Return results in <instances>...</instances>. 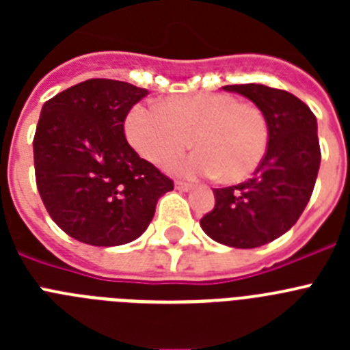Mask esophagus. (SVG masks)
<instances>
[{"label":"esophagus","mask_w":350,"mask_h":350,"mask_svg":"<svg viewBox=\"0 0 350 350\" xmlns=\"http://www.w3.org/2000/svg\"><path fill=\"white\" fill-rule=\"evenodd\" d=\"M175 187H177L178 191H184V193H187V191L193 189V185L187 184V182H175Z\"/></svg>","instance_id":"1"}]
</instances>
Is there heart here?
I'll use <instances>...</instances> for the list:
<instances>
[{
  "instance_id": "obj_1",
  "label": "heart",
  "mask_w": 350,
  "mask_h": 350,
  "mask_svg": "<svg viewBox=\"0 0 350 350\" xmlns=\"http://www.w3.org/2000/svg\"><path fill=\"white\" fill-rule=\"evenodd\" d=\"M124 131L129 144L156 165L184 152L193 138L198 150L175 163V172L217 175L226 184L250 177L268 147L261 110L222 92L170 96L159 108L137 105L126 116Z\"/></svg>"
}]
</instances>
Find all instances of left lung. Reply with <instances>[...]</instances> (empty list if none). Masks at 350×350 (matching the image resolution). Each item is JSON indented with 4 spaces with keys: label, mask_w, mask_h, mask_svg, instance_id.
<instances>
[{
    "label": "left lung",
    "mask_w": 350,
    "mask_h": 350,
    "mask_svg": "<svg viewBox=\"0 0 350 350\" xmlns=\"http://www.w3.org/2000/svg\"><path fill=\"white\" fill-rule=\"evenodd\" d=\"M245 96L268 124L267 154L254 177L215 189V206L200 221L212 240L254 249L289 231L307 206L321 165L317 119L295 94L262 83L224 85Z\"/></svg>",
    "instance_id": "8db88e82"
}]
</instances>
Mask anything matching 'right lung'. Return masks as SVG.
<instances>
[{
	"instance_id": "right-lung-1",
	"label": "right lung",
	"mask_w": 350,
	"mask_h": 350,
	"mask_svg": "<svg viewBox=\"0 0 350 350\" xmlns=\"http://www.w3.org/2000/svg\"><path fill=\"white\" fill-rule=\"evenodd\" d=\"M147 89L91 79L42 107L33 152L38 193L52 221L79 242L116 247L148 228L173 182L124 137L128 112Z\"/></svg>"
}]
</instances>
